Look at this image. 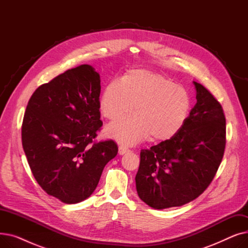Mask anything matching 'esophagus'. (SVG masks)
<instances>
[{"instance_id": "esophagus-1", "label": "esophagus", "mask_w": 248, "mask_h": 248, "mask_svg": "<svg viewBox=\"0 0 248 248\" xmlns=\"http://www.w3.org/2000/svg\"><path fill=\"white\" fill-rule=\"evenodd\" d=\"M129 152V150L126 148V147H124V146H120V148H119V154L120 155H124V154H126V153H128Z\"/></svg>"}]
</instances>
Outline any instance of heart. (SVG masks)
<instances>
[{
    "label": "heart",
    "instance_id": "heart-1",
    "mask_svg": "<svg viewBox=\"0 0 248 248\" xmlns=\"http://www.w3.org/2000/svg\"><path fill=\"white\" fill-rule=\"evenodd\" d=\"M190 106L185 88L145 69L131 70L122 81H110L99 102L102 115L110 121L129 113L134 107V116L117 121L106 129L108 137L125 145L137 144L150 136L155 140L172 139L184 125Z\"/></svg>",
    "mask_w": 248,
    "mask_h": 248
}]
</instances>
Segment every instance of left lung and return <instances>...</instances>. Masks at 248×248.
Returning a JSON list of instances; mask_svg holds the SVG:
<instances>
[{
    "instance_id": "left-lung-1",
    "label": "left lung",
    "mask_w": 248,
    "mask_h": 248,
    "mask_svg": "<svg viewBox=\"0 0 248 248\" xmlns=\"http://www.w3.org/2000/svg\"><path fill=\"white\" fill-rule=\"evenodd\" d=\"M193 83L197 102L180 132L140 151L137 192L155 209L182 206L199 197L223 158L226 121L222 107L202 84Z\"/></svg>"
}]
</instances>
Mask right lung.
Segmentation results:
<instances>
[{
  "instance_id": "obj_1",
  "label": "right lung",
  "mask_w": 248,
  "mask_h": 248,
  "mask_svg": "<svg viewBox=\"0 0 248 248\" xmlns=\"http://www.w3.org/2000/svg\"><path fill=\"white\" fill-rule=\"evenodd\" d=\"M99 95V74L83 64L39 86L27 104L25 155L37 183L63 203L88 198L119 151L112 140L94 141L102 126Z\"/></svg>"
}]
</instances>
